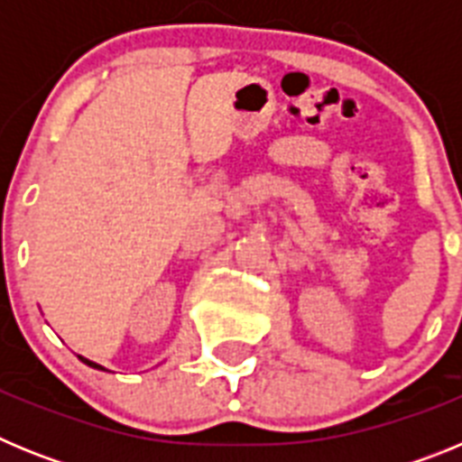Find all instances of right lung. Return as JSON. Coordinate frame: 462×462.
Returning a JSON list of instances; mask_svg holds the SVG:
<instances>
[{"label": "right lung", "mask_w": 462, "mask_h": 462, "mask_svg": "<svg viewBox=\"0 0 462 462\" xmlns=\"http://www.w3.org/2000/svg\"><path fill=\"white\" fill-rule=\"evenodd\" d=\"M80 361H83V363H88V365H89V368H99V370H104V368H101V365H97V363H92V361H88V358H83V356H80Z\"/></svg>", "instance_id": "add662e5"}]
</instances>
